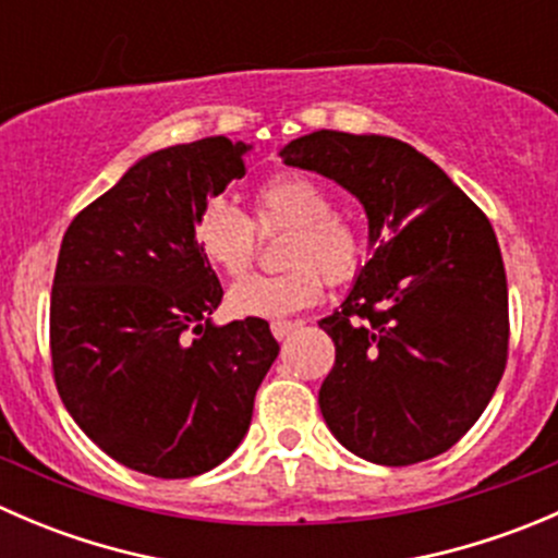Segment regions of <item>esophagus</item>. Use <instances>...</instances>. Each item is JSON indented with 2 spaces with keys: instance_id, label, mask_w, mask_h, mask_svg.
<instances>
[{
  "instance_id": "1",
  "label": "esophagus",
  "mask_w": 558,
  "mask_h": 558,
  "mask_svg": "<svg viewBox=\"0 0 558 558\" xmlns=\"http://www.w3.org/2000/svg\"><path fill=\"white\" fill-rule=\"evenodd\" d=\"M296 320H272V324H269V329H272V335H275V340H283L286 335H291V331L296 329Z\"/></svg>"
}]
</instances>
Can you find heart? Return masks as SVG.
<instances>
[{"label":"heart","mask_w":558,"mask_h":558,"mask_svg":"<svg viewBox=\"0 0 558 558\" xmlns=\"http://www.w3.org/2000/svg\"><path fill=\"white\" fill-rule=\"evenodd\" d=\"M286 232L280 262L289 269L256 275L229 291L240 315L280 318L315 305L324 280L345 286L367 264V238L356 218L335 210L331 191L302 172H278L251 196V216L223 199L202 205L194 218V245L216 272L243 278L256 262L258 235Z\"/></svg>","instance_id":"heart-1"}]
</instances>
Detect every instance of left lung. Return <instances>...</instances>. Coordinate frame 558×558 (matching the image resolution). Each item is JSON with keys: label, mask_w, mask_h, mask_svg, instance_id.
I'll list each match as a JSON object with an SVG mask.
<instances>
[{"label": "left lung", "mask_w": 558, "mask_h": 558, "mask_svg": "<svg viewBox=\"0 0 558 558\" xmlns=\"http://www.w3.org/2000/svg\"><path fill=\"white\" fill-rule=\"evenodd\" d=\"M280 156L351 191L375 247L340 311L318 324L335 342L318 391L326 426L375 464L446 453L508 364V278L486 213L402 140L320 129Z\"/></svg>", "instance_id": "left-lung-1"}]
</instances>
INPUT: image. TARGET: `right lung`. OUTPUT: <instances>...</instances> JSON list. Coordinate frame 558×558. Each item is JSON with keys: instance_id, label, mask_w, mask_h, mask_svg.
<instances>
[{"instance_id": "obj_1", "label": "right lung", "mask_w": 558, "mask_h": 558, "mask_svg": "<svg viewBox=\"0 0 558 558\" xmlns=\"http://www.w3.org/2000/svg\"><path fill=\"white\" fill-rule=\"evenodd\" d=\"M251 145L205 137L156 150L72 218L50 291V362L75 424L154 477H194L245 437L278 359L264 318L210 324L223 289L194 218L245 174Z\"/></svg>"}]
</instances>
